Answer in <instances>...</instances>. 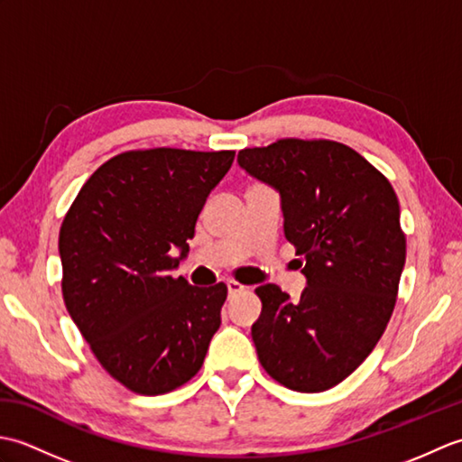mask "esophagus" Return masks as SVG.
Masks as SVG:
<instances>
[{"label": "esophagus", "instance_id": "1", "mask_svg": "<svg viewBox=\"0 0 462 462\" xmlns=\"http://www.w3.org/2000/svg\"><path fill=\"white\" fill-rule=\"evenodd\" d=\"M226 286H228L230 296H238V293L246 291V286H242V283L236 282V280H228V282H226Z\"/></svg>", "mask_w": 462, "mask_h": 462}]
</instances>
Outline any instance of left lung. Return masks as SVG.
<instances>
[{"mask_svg": "<svg viewBox=\"0 0 462 462\" xmlns=\"http://www.w3.org/2000/svg\"><path fill=\"white\" fill-rule=\"evenodd\" d=\"M238 162L280 190L283 232L308 278L300 300L276 283L256 288L258 359L300 393L336 387L367 359L395 308L407 254L397 194L337 141L280 139L240 151Z\"/></svg>", "mask_w": 462, "mask_h": 462, "instance_id": "8db88e82", "label": "left lung"}]
</instances>
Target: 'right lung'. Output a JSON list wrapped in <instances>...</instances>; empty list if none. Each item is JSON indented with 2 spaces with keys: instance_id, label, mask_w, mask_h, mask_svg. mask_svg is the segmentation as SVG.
Listing matches in <instances>:
<instances>
[{
  "instance_id": "1",
  "label": "right lung",
  "mask_w": 462,
  "mask_h": 462,
  "mask_svg": "<svg viewBox=\"0 0 462 462\" xmlns=\"http://www.w3.org/2000/svg\"><path fill=\"white\" fill-rule=\"evenodd\" d=\"M234 154L121 152L89 176L65 214V308L103 369L133 393L162 395L190 381L220 328L226 283L196 288L171 270Z\"/></svg>"
}]
</instances>
